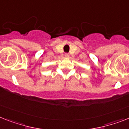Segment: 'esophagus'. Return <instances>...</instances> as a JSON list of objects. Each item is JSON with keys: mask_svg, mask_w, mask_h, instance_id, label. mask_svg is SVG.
Masks as SVG:
<instances>
[{"mask_svg": "<svg viewBox=\"0 0 129 129\" xmlns=\"http://www.w3.org/2000/svg\"><path fill=\"white\" fill-rule=\"evenodd\" d=\"M64 57H65L66 58H69L70 55H69V53H65V54H64Z\"/></svg>", "mask_w": 129, "mask_h": 129, "instance_id": "34e87169", "label": "esophagus"}]
</instances>
